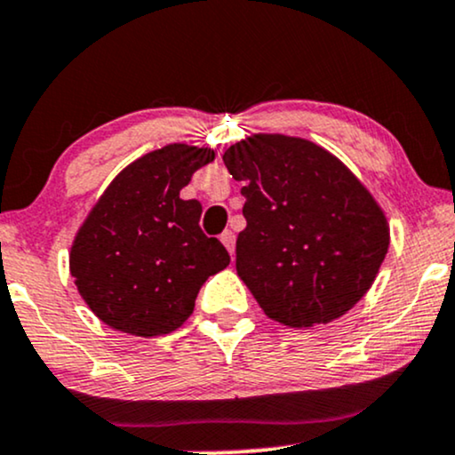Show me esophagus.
Wrapping results in <instances>:
<instances>
[{"label": "esophagus", "instance_id": "1", "mask_svg": "<svg viewBox=\"0 0 455 455\" xmlns=\"http://www.w3.org/2000/svg\"><path fill=\"white\" fill-rule=\"evenodd\" d=\"M221 243L226 244V249L229 253H234V247H236V236H234L232 229H226V232L221 234Z\"/></svg>", "mask_w": 455, "mask_h": 455}]
</instances>
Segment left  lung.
Masks as SVG:
<instances>
[{"label": "left lung", "instance_id": "1", "mask_svg": "<svg viewBox=\"0 0 455 455\" xmlns=\"http://www.w3.org/2000/svg\"><path fill=\"white\" fill-rule=\"evenodd\" d=\"M223 162L247 200L236 270L264 313L311 328L355 307L389 247L366 187L325 148L279 133L232 144Z\"/></svg>", "mask_w": 455, "mask_h": 455}]
</instances>
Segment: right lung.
I'll list each match as a JSON object with an SVG mask.
<instances>
[{
	"label": "right lung",
	"instance_id": "obj_1",
	"mask_svg": "<svg viewBox=\"0 0 455 455\" xmlns=\"http://www.w3.org/2000/svg\"><path fill=\"white\" fill-rule=\"evenodd\" d=\"M211 148L168 144L127 165L78 229L69 272L84 302L104 323L136 336L180 328L194 313L208 276L229 253L200 228L202 204L180 189Z\"/></svg>",
	"mask_w": 455,
	"mask_h": 455
}]
</instances>
